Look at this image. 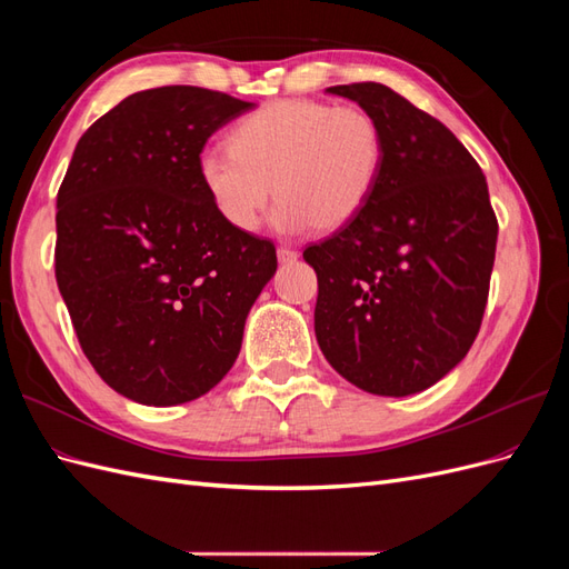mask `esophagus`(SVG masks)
Returning a JSON list of instances; mask_svg holds the SVG:
<instances>
[{
	"instance_id": "1",
	"label": "esophagus",
	"mask_w": 569,
	"mask_h": 569,
	"mask_svg": "<svg viewBox=\"0 0 569 569\" xmlns=\"http://www.w3.org/2000/svg\"><path fill=\"white\" fill-rule=\"evenodd\" d=\"M297 258H299V253H297L295 249H289V247H280V249H278V261H280L282 266L295 263Z\"/></svg>"
}]
</instances>
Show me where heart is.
I'll return each mask as SVG.
<instances>
[{"mask_svg":"<svg viewBox=\"0 0 569 569\" xmlns=\"http://www.w3.org/2000/svg\"><path fill=\"white\" fill-rule=\"evenodd\" d=\"M382 163L385 134L366 109L280 99L239 120L230 149L203 147L197 173L232 230L253 232L274 192L272 226L295 234L347 226L368 203Z\"/></svg>","mask_w":569,"mask_h":569,"instance_id":"heart-1","label":"heart"}]
</instances>
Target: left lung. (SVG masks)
<instances>
[{
  "instance_id": "obj_1",
  "label": "left lung",
  "mask_w": 569,
  "mask_h": 569,
  "mask_svg": "<svg viewBox=\"0 0 569 569\" xmlns=\"http://www.w3.org/2000/svg\"><path fill=\"white\" fill-rule=\"evenodd\" d=\"M385 134L368 203L306 247L318 274L316 337L330 366L377 396L437 385L468 356L489 299L498 220L472 153L380 82L327 88Z\"/></svg>"
}]
</instances>
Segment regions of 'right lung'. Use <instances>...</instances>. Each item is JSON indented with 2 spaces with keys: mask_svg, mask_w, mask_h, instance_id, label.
<instances>
[{
  "mask_svg": "<svg viewBox=\"0 0 569 569\" xmlns=\"http://www.w3.org/2000/svg\"><path fill=\"white\" fill-rule=\"evenodd\" d=\"M253 104L170 84L84 130L57 194V284L97 375L178 406L213 389L278 270L270 239L232 230L197 173L206 140Z\"/></svg>",
  "mask_w": 569,
  "mask_h": 569,
  "instance_id": "right-lung-1",
  "label": "right lung"
}]
</instances>
